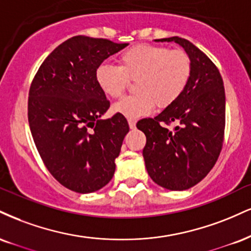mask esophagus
<instances>
[{"label":"esophagus","mask_w":251,"mask_h":251,"mask_svg":"<svg viewBox=\"0 0 251 251\" xmlns=\"http://www.w3.org/2000/svg\"><path fill=\"white\" fill-rule=\"evenodd\" d=\"M128 126H129V128H131V129H134L135 128V122H134V120L129 119L128 120Z\"/></svg>","instance_id":"1"}]
</instances>
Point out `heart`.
Segmentation results:
<instances>
[{"mask_svg":"<svg viewBox=\"0 0 251 251\" xmlns=\"http://www.w3.org/2000/svg\"><path fill=\"white\" fill-rule=\"evenodd\" d=\"M119 65L100 64L96 70V80L105 95L118 98L134 81L135 95L124 97L112 106L114 113L127 118L147 116L165 108L176 100L188 85L192 60L182 49L164 45L138 44L123 51Z\"/></svg>","mask_w":251,"mask_h":251,"instance_id":"heart-1","label":"heart"}]
</instances>
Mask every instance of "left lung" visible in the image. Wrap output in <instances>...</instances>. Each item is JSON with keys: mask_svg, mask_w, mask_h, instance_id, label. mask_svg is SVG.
<instances>
[{"mask_svg": "<svg viewBox=\"0 0 251 251\" xmlns=\"http://www.w3.org/2000/svg\"><path fill=\"white\" fill-rule=\"evenodd\" d=\"M155 41L185 49L192 60L191 79L173 104L137 127L146 135L143 155L151 179L170 191H185L209 173L222 150L225 87L216 65L191 42L177 36ZM171 122L178 124L173 131L164 126Z\"/></svg>", "mask_w": 251, "mask_h": 251, "instance_id": "8db88e82", "label": "left lung"}]
</instances>
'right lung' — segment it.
<instances>
[{"mask_svg":"<svg viewBox=\"0 0 251 251\" xmlns=\"http://www.w3.org/2000/svg\"><path fill=\"white\" fill-rule=\"evenodd\" d=\"M127 45L75 36L44 59L32 79L30 131L45 167L70 191L96 192L113 177L114 160L129 127L120 114L100 119L110 101L97 83L96 70Z\"/></svg>","mask_w":251,"mask_h":251,"instance_id":"1","label":"right lung"}]
</instances>
